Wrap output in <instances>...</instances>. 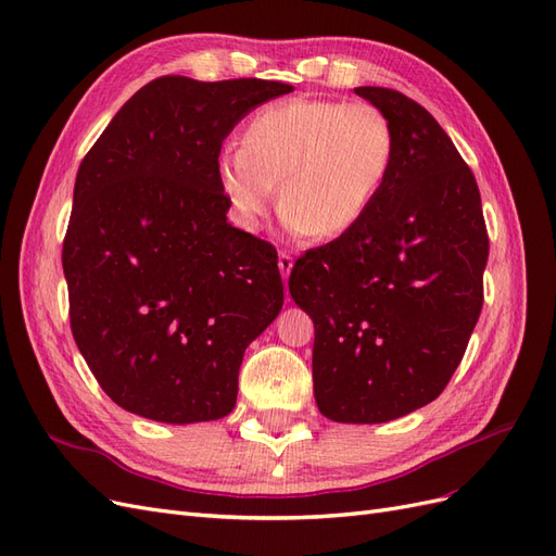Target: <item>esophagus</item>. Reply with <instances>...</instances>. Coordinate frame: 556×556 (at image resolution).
I'll use <instances>...</instances> for the list:
<instances>
[{
    "label": "esophagus",
    "instance_id": "obj_1",
    "mask_svg": "<svg viewBox=\"0 0 556 556\" xmlns=\"http://www.w3.org/2000/svg\"><path fill=\"white\" fill-rule=\"evenodd\" d=\"M292 264H294V260H292V255L288 250H280L278 252V268H280V276L288 280V276H290V271H292Z\"/></svg>",
    "mask_w": 556,
    "mask_h": 556
}]
</instances>
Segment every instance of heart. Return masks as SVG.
Listing matches in <instances>:
<instances>
[{
	"instance_id": "obj_1",
	"label": "heart",
	"mask_w": 556,
	"mask_h": 556,
	"mask_svg": "<svg viewBox=\"0 0 556 556\" xmlns=\"http://www.w3.org/2000/svg\"><path fill=\"white\" fill-rule=\"evenodd\" d=\"M396 160V131L368 102L288 99L260 109L215 162L217 188L245 229L278 197L296 237H341L378 201Z\"/></svg>"
}]
</instances>
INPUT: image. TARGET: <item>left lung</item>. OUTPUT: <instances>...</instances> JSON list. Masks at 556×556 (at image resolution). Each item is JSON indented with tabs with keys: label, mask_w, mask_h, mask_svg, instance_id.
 I'll return each mask as SVG.
<instances>
[{
	"label": "left lung",
	"mask_w": 556,
	"mask_h": 556,
	"mask_svg": "<svg viewBox=\"0 0 556 556\" xmlns=\"http://www.w3.org/2000/svg\"><path fill=\"white\" fill-rule=\"evenodd\" d=\"M396 131L364 220L308 250L290 292L315 325L313 392L333 422L378 425L439 396L482 311L490 239L480 190L435 117L390 88H355Z\"/></svg>",
	"instance_id": "8db88e82"
}]
</instances>
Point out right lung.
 Returning <instances> with one entry per match:
<instances>
[{"label": "right lung", "mask_w": 556, "mask_h": 556, "mask_svg": "<svg viewBox=\"0 0 556 556\" xmlns=\"http://www.w3.org/2000/svg\"><path fill=\"white\" fill-rule=\"evenodd\" d=\"M288 83L150 80L83 157L62 243L74 341L117 406L192 425L237 406L245 348L282 308L276 248L227 223L223 141Z\"/></svg>", "instance_id": "obj_1"}]
</instances>
